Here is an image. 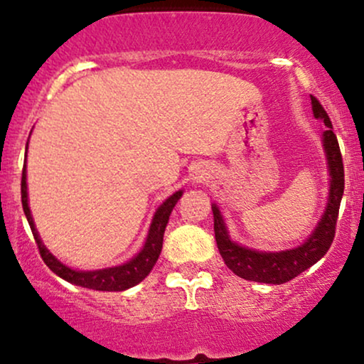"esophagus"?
Here are the masks:
<instances>
[{
  "mask_svg": "<svg viewBox=\"0 0 364 364\" xmlns=\"http://www.w3.org/2000/svg\"><path fill=\"white\" fill-rule=\"evenodd\" d=\"M205 179H207V174L203 173V171H198V173L193 174V181L195 183H202V181H205Z\"/></svg>",
  "mask_w": 364,
  "mask_h": 364,
  "instance_id": "esophagus-1",
  "label": "esophagus"
}]
</instances>
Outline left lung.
Wrapping results in <instances>:
<instances>
[{
	"instance_id": "left-lung-1",
	"label": "left lung",
	"mask_w": 364,
	"mask_h": 364,
	"mask_svg": "<svg viewBox=\"0 0 364 364\" xmlns=\"http://www.w3.org/2000/svg\"><path fill=\"white\" fill-rule=\"evenodd\" d=\"M311 97L313 116L323 119L327 129L323 132V149L327 154L328 171H330V196L327 210L313 231L301 246L294 250H286L279 253H263L255 250L243 248V246L232 243L228 235L223 215L219 208L212 205L214 212V231L219 253L223 255L224 263L231 269L237 277L246 281L263 282V284H284L291 279L298 277L299 274L310 269L316 262L328 252L336 236L337 217H339V207L342 193H344V162L339 149L336 133H333L332 121H330L327 111L323 109L316 97Z\"/></svg>"
}]
</instances>
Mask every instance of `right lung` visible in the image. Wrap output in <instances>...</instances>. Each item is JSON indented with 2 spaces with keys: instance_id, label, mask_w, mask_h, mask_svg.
<instances>
[{
  "instance_id": "right-lung-1",
  "label": "right lung",
  "mask_w": 364,
  "mask_h": 364,
  "mask_svg": "<svg viewBox=\"0 0 364 364\" xmlns=\"http://www.w3.org/2000/svg\"><path fill=\"white\" fill-rule=\"evenodd\" d=\"M25 179H27V174H25V166H23L22 205L44 263L53 270L54 274L60 275L61 279H65V281L77 284V286L87 287V289H94V291H124L128 289V287L136 286V284L141 282L145 277H147L150 270H152L154 265H156L159 255H161L162 240H164V231H166V225H168L171 212H173L174 205H176L179 196L183 195V191H176V193L171 195L169 198L157 208L152 224H150V231H149L147 241H145V246L141 248V252L136 255L135 258H132V260L124 263V265L112 267V269L94 270V272H80V270H72L70 267L63 265L58 258H54L53 255L46 250V246L43 245V241H41L39 235H37V229L31 215V208H28L27 181H25Z\"/></svg>"
}]
</instances>
